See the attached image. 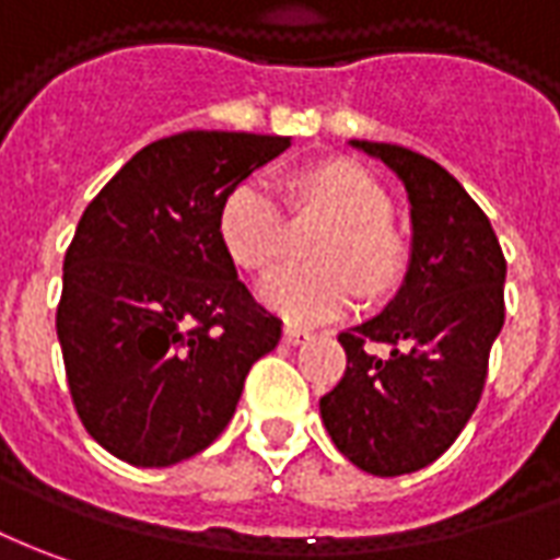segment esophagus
<instances>
[{"mask_svg":"<svg viewBox=\"0 0 560 560\" xmlns=\"http://www.w3.org/2000/svg\"><path fill=\"white\" fill-rule=\"evenodd\" d=\"M310 334L301 328H292V325H285L283 328V342L285 346H301V342H307Z\"/></svg>","mask_w":560,"mask_h":560,"instance_id":"esophagus-1","label":"esophagus"}]
</instances>
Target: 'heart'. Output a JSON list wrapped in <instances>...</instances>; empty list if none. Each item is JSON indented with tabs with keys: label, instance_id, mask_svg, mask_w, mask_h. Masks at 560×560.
<instances>
[{
	"label": "heart",
	"instance_id": "obj_1",
	"mask_svg": "<svg viewBox=\"0 0 560 560\" xmlns=\"http://www.w3.org/2000/svg\"><path fill=\"white\" fill-rule=\"evenodd\" d=\"M304 194L337 218L313 247L319 265H280L265 277L259 298L265 307L292 325H319L352 307L361 285L385 292L399 275V244L387 232L390 202L373 175L337 161L304 175ZM220 235L232 259L250 271L275 265L285 250L283 199L268 178L241 182L223 202Z\"/></svg>",
	"mask_w": 560,
	"mask_h": 560
}]
</instances>
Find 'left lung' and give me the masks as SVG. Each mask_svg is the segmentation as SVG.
<instances>
[{"instance_id":"left-lung-1","label":"left lung","mask_w":560,"mask_h":560,"mask_svg":"<svg viewBox=\"0 0 560 560\" xmlns=\"http://www.w3.org/2000/svg\"><path fill=\"white\" fill-rule=\"evenodd\" d=\"M349 145L406 187L411 253L387 307L340 334L346 373L319 399L322 423L366 475H411L456 442L480 402L508 262L489 218L444 166L390 142ZM373 341L388 352L375 355Z\"/></svg>"}]
</instances>
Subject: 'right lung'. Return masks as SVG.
<instances>
[{
    "mask_svg": "<svg viewBox=\"0 0 560 560\" xmlns=\"http://www.w3.org/2000/svg\"><path fill=\"white\" fill-rule=\"evenodd\" d=\"M289 145L226 130L151 142L77 223L56 334L77 415L118 459L166 468L206 451L280 342V319L238 280L220 211Z\"/></svg>",
    "mask_w": 560,
    "mask_h": 560,
    "instance_id": "right-lung-1",
    "label": "right lung"
}]
</instances>
